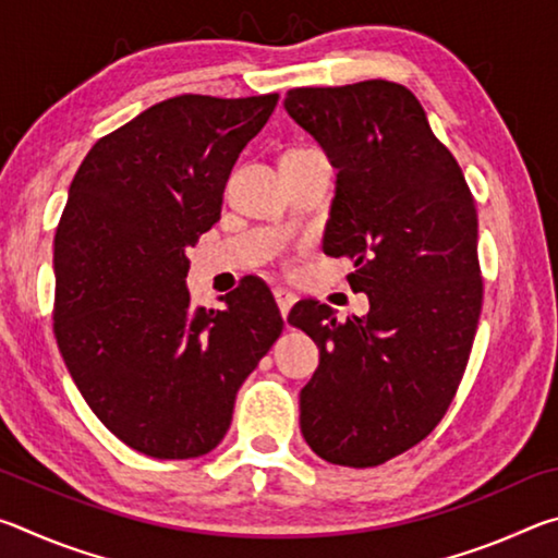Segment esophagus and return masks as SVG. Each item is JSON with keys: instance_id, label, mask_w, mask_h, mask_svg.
<instances>
[{"instance_id": "34e87169", "label": "esophagus", "mask_w": 558, "mask_h": 558, "mask_svg": "<svg viewBox=\"0 0 558 558\" xmlns=\"http://www.w3.org/2000/svg\"><path fill=\"white\" fill-rule=\"evenodd\" d=\"M276 302H278V307H280V315L288 317L290 307L298 302V295H295V292L286 290V288H278V290H276Z\"/></svg>"}]
</instances>
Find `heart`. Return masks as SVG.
<instances>
[{
	"label": "heart",
	"mask_w": 558,
	"mask_h": 558,
	"mask_svg": "<svg viewBox=\"0 0 558 558\" xmlns=\"http://www.w3.org/2000/svg\"><path fill=\"white\" fill-rule=\"evenodd\" d=\"M290 153H300V149H290Z\"/></svg>",
	"instance_id": "heart-1"
}]
</instances>
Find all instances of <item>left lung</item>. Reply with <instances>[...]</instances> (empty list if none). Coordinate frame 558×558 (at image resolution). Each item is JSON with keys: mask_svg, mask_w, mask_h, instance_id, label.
<instances>
[{"mask_svg": "<svg viewBox=\"0 0 558 558\" xmlns=\"http://www.w3.org/2000/svg\"><path fill=\"white\" fill-rule=\"evenodd\" d=\"M286 110L337 167L325 253L352 258L349 286L369 295L347 323L317 300L292 307L319 349L300 428L323 460L374 468L438 426L465 374L483 310L475 199L399 83L292 88Z\"/></svg>", "mask_w": 558, "mask_h": 558, "instance_id": "obj_1", "label": "left lung"}]
</instances>
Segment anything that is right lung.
Instances as JSON below:
<instances>
[{"label":"right lung","instance_id":"1","mask_svg":"<svg viewBox=\"0 0 558 558\" xmlns=\"http://www.w3.org/2000/svg\"><path fill=\"white\" fill-rule=\"evenodd\" d=\"M278 106L177 96L100 137L75 172L53 239V335L102 426L159 460L223 440L235 393L282 332L266 282L194 307L186 251L221 219L241 149Z\"/></svg>","mask_w":558,"mask_h":558}]
</instances>
